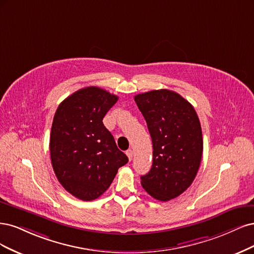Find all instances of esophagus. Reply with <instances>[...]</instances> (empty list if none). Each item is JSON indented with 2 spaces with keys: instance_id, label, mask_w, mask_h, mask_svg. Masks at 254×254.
I'll use <instances>...</instances> for the list:
<instances>
[{
  "instance_id": "obj_1",
  "label": "esophagus",
  "mask_w": 254,
  "mask_h": 254,
  "mask_svg": "<svg viewBox=\"0 0 254 254\" xmlns=\"http://www.w3.org/2000/svg\"><path fill=\"white\" fill-rule=\"evenodd\" d=\"M126 154H127V156L128 157V160H132V158H133V151L129 149V150H127L126 152Z\"/></svg>"
}]
</instances>
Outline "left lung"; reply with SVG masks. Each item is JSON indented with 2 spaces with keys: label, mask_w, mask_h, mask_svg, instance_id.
I'll return each instance as SVG.
<instances>
[{
  "label": "left lung",
  "mask_w": 254,
  "mask_h": 254,
  "mask_svg": "<svg viewBox=\"0 0 254 254\" xmlns=\"http://www.w3.org/2000/svg\"><path fill=\"white\" fill-rule=\"evenodd\" d=\"M134 99L153 143V165L140 177L141 185L155 199L168 201L184 193L197 174L202 156L200 122L192 104L173 91H151Z\"/></svg>",
  "instance_id": "8db88e82"
}]
</instances>
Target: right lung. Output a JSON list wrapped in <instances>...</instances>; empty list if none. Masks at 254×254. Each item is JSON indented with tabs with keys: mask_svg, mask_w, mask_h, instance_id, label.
Returning a JSON list of instances; mask_svg holds the SVG:
<instances>
[{
	"mask_svg": "<svg viewBox=\"0 0 254 254\" xmlns=\"http://www.w3.org/2000/svg\"><path fill=\"white\" fill-rule=\"evenodd\" d=\"M117 100L105 89L87 86L64 99L54 116L52 166L64 189L81 200L99 197L128 161L102 122Z\"/></svg>",
	"mask_w": 254,
	"mask_h": 254,
	"instance_id": "add662e5",
	"label": "right lung"
}]
</instances>
